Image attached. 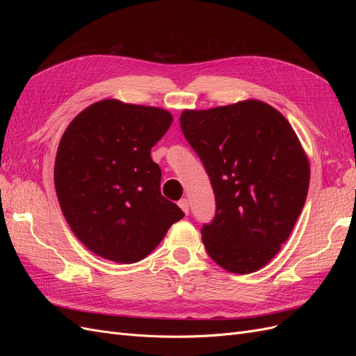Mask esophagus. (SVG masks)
<instances>
[{
	"mask_svg": "<svg viewBox=\"0 0 356 356\" xmlns=\"http://www.w3.org/2000/svg\"><path fill=\"white\" fill-rule=\"evenodd\" d=\"M178 204H179V208L184 211L186 213H188L190 212V204H188V199H181L179 202H178Z\"/></svg>",
	"mask_w": 356,
	"mask_h": 356,
	"instance_id": "1",
	"label": "esophagus"
}]
</instances>
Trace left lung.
<instances>
[{"label":"left lung","mask_w":356,"mask_h":356,"mask_svg":"<svg viewBox=\"0 0 356 356\" xmlns=\"http://www.w3.org/2000/svg\"><path fill=\"white\" fill-rule=\"evenodd\" d=\"M182 134L209 177L215 217L202 241L232 273L260 270L293 232L309 190L307 157L273 106L243 101L181 114Z\"/></svg>","instance_id":"obj_1"}]
</instances>
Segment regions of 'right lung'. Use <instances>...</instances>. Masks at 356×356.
<instances>
[{
  "label": "right lung",
  "mask_w": 356,
  "mask_h": 356,
  "mask_svg": "<svg viewBox=\"0 0 356 356\" xmlns=\"http://www.w3.org/2000/svg\"><path fill=\"white\" fill-rule=\"evenodd\" d=\"M170 123L161 108L105 99L67 127L55 161L56 195L71 230L96 255L141 261L184 217L161 196V170L149 154Z\"/></svg>",
  "instance_id": "1"
}]
</instances>
